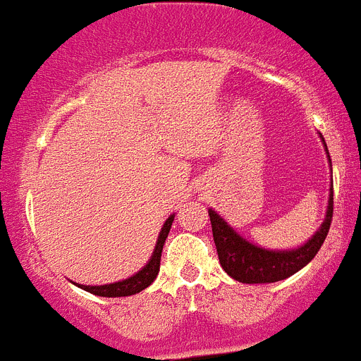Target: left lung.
Returning a JSON list of instances; mask_svg holds the SVG:
<instances>
[{"label": "left lung", "instance_id": "1", "mask_svg": "<svg viewBox=\"0 0 361 361\" xmlns=\"http://www.w3.org/2000/svg\"><path fill=\"white\" fill-rule=\"evenodd\" d=\"M322 142H324L325 153L329 157V149H327L324 137H322ZM208 213L209 220H212L213 240H215L222 269L231 279L242 283H271L295 275L296 271L307 266L314 258V255L320 251L322 244L329 233L331 220H333V191H331L327 213H325V220L322 222L320 229L304 245H300L296 250L273 251L266 250V247H258V245L251 244L244 237H240L219 213L213 212V209H209Z\"/></svg>", "mask_w": 361, "mask_h": 361}]
</instances>
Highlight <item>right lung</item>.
<instances>
[{
  "instance_id": "add662e5",
  "label": "right lung",
  "mask_w": 361,
  "mask_h": 361,
  "mask_svg": "<svg viewBox=\"0 0 361 361\" xmlns=\"http://www.w3.org/2000/svg\"><path fill=\"white\" fill-rule=\"evenodd\" d=\"M175 215L168 216V220L162 226L161 233H159L157 244H155V250H153L152 258L148 260L145 267H142L139 273H135L133 276L126 280H121V282L106 283V286H81V283H75L78 288L85 289V291L92 293V295L97 296H106V298H116V296H130L135 295V293H141L142 289H146L153 280L157 279L159 267H161V253L162 245H164L166 238H168V233L171 229V222H173Z\"/></svg>"
}]
</instances>
